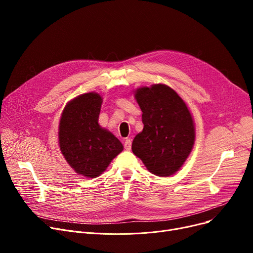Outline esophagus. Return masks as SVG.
<instances>
[{
  "label": "esophagus",
  "instance_id": "esophagus-1",
  "mask_svg": "<svg viewBox=\"0 0 253 253\" xmlns=\"http://www.w3.org/2000/svg\"><path fill=\"white\" fill-rule=\"evenodd\" d=\"M131 144H132V142H131V139H129V138H126V139L124 140V148H125V150H127V151H130V150H131Z\"/></svg>",
  "mask_w": 253,
  "mask_h": 253
}]
</instances>
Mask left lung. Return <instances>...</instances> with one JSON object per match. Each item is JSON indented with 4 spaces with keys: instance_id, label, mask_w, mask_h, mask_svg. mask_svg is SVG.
<instances>
[{
    "instance_id": "left-lung-1",
    "label": "left lung",
    "mask_w": 253,
    "mask_h": 253,
    "mask_svg": "<svg viewBox=\"0 0 253 253\" xmlns=\"http://www.w3.org/2000/svg\"><path fill=\"white\" fill-rule=\"evenodd\" d=\"M143 130L132 142V152L150 172L169 176L181 167L195 141V128L187 104L170 87L158 84L137 89Z\"/></svg>"
}]
</instances>
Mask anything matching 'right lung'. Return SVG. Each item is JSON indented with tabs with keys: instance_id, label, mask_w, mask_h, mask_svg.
<instances>
[{
	"instance_id": "1",
	"label": "right lung",
	"mask_w": 253,
	"mask_h": 253,
	"mask_svg": "<svg viewBox=\"0 0 253 253\" xmlns=\"http://www.w3.org/2000/svg\"><path fill=\"white\" fill-rule=\"evenodd\" d=\"M101 103L97 93L80 95L66 104L59 123V145L65 160L77 173L91 178L100 175L123 151L121 141L98 124Z\"/></svg>"
}]
</instances>
